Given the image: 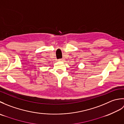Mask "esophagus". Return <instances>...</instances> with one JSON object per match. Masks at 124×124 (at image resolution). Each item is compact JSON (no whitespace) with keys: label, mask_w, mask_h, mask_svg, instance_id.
<instances>
[{"label":"esophagus","mask_w":124,"mask_h":124,"mask_svg":"<svg viewBox=\"0 0 124 124\" xmlns=\"http://www.w3.org/2000/svg\"><path fill=\"white\" fill-rule=\"evenodd\" d=\"M64 60V59H63V58H62V59H59V61H63Z\"/></svg>","instance_id":"obj_1"}]
</instances>
